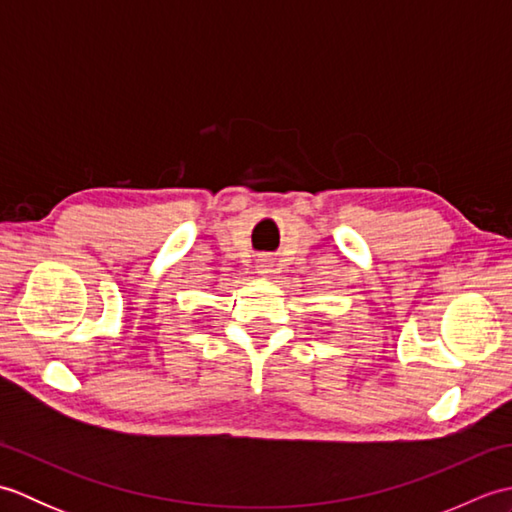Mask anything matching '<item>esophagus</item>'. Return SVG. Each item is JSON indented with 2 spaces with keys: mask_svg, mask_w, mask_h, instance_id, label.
Segmentation results:
<instances>
[{
  "mask_svg": "<svg viewBox=\"0 0 512 512\" xmlns=\"http://www.w3.org/2000/svg\"><path fill=\"white\" fill-rule=\"evenodd\" d=\"M257 273L262 277H268L270 273H273V259H270L268 255H262L257 259Z\"/></svg>",
  "mask_w": 512,
  "mask_h": 512,
  "instance_id": "1",
  "label": "esophagus"
}]
</instances>
